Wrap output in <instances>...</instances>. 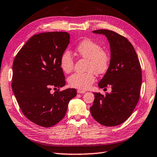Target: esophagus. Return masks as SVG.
Here are the masks:
<instances>
[{"label":"esophagus","instance_id":"34e87169","mask_svg":"<svg viewBox=\"0 0 157 157\" xmlns=\"http://www.w3.org/2000/svg\"><path fill=\"white\" fill-rule=\"evenodd\" d=\"M77 93L78 94H85V90H77Z\"/></svg>","mask_w":157,"mask_h":157}]
</instances>
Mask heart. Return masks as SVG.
<instances>
[{
    "label": "heart",
    "instance_id": "heart-1",
    "mask_svg": "<svg viewBox=\"0 0 157 157\" xmlns=\"http://www.w3.org/2000/svg\"><path fill=\"white\" fill-rule=\"evenodd\" d=\"M76 51L78 55L84 59H87L86 70L85 73L76 72L72 74L67 78L70 87L87 90L95 81V74L102 75L109 69L110 63V57L109 53L102 50V46L98 43L90 39H85L79 42L76 46ZM74 59L72 53L66 50L62 53L59 66L64 73H70L74 67Z\"/></svg>",
    "mask_w": 157,
    "mask_h": 157
}]
</instances>
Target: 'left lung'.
<instances>
[{
  "label": "left lung",
  "mask_w": 157,
  "mask_h": 157,
  "mask_svg": "<svg viewBox=\"0 0 157 157\" xmlns=\"http://www.w3.org/2000/svg\"><path fill=\"white\" fill-rule=\"evenodd\" d=\"M93 33L105 35L110 44V64L98 87L105 90L111 86L112 91L105 95L94 93L91 114L100 124L117 126L131 116L140 99L142 81L140 63L133 46L125 37L106 29Z\"/></svg>",
  "instance_id": "8db88e82"
}]
</instances>
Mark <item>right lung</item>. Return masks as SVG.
Returning a JSON list of instances; mask_svg holds the SVG:
<instances>
[{
	"label": "right lung",
	"mask_w": 157,
	"mask_h": 157,
	"mask_svg": "<svg viewBox=\"0 0 157 157\" xmlns=\"http://www.w3.org/2000/svg\"><path fill=\"white\" fill-rule=\"evenodd\" d=\"M70 43L67 32L35 35L17 52L13 63L12 90L25 117L42 127L63 119L75 89L59 91L66 85L60 57ZM52 88L57 89L53 94Z\"/></svg>",
	"instance_id": "add662e5"
}]
</instances>
